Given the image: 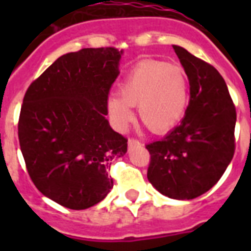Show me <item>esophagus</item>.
<instances>
[{
	"label": "esophagus",
	"mask_w": 251,
	"mask_h": 251,
	"mask_svg": "<svg viewBox=\"0 0 251 251\" xmlns=\"http://www.w3.org/2000/svg\"><path fill=\"white\" fill-rule=\"evenodd\" d=\"M127 143H129V147H134V146L141 145L139 141H138V139H134V138H129V142H127Z\"/></svg>",
	"instance_id": "esophagus-1"
}]
</instances>
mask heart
I'll use <instances>...</instances> for the list:
<instances>
[{"instance_id": "heart-1", "label": "heart", "mask_w": 251, "mask_h": 251, "mask_svg": "<svg viewBox=\"0 0 251 251\" xmlns=\"http://www.w3.org/2000/svg\"><path fill=\"white\" fill-rule=\"evenodd\" d=\"M118 98L108 100V112L120 127L133 118L137 108L142 124L153 133H165L182 118L189 99L182 66L146 60L135 65L118 87Z\"/></svg>"}]
</instances>
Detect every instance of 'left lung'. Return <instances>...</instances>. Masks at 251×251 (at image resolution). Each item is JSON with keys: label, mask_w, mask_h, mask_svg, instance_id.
<instances>
[{"label": "left lung", "mask_w": 251, "mask_h": 251, "mask_svg": "<svg viewBox=\"0 0 251 251\" xmlns=\"http://www.w3.org/2000/svg\"><path fill=\"white\" fill-rule=\"evenodd\" d=\"M190 84V101L178 126L146 146L147 178L163 195L194 199L208 191L233 159L236 106L220 73L173 45Z\"/></svg>", "instance_id": "8db88e82"}]
</instances>
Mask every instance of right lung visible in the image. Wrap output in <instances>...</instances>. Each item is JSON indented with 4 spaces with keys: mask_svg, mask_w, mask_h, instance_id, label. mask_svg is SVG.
Segmentation results:
<instances>
[{
    "mask_svg": "<svg viewBox=\"0 0 251 251\" xmlns=\"http://www.w3.org/2000/svg\"><path fill=\"white\" fill-rule=\"evenodd\" d=\"M122 50L84 48L57 58L25 92L18 137L41 194L72 210L101 202L113 187L110 161L127 139L105 118Z\"/></svg>",
    "mask_w": 251,
    "mask_h": 251,
    "instance_id": "add662e5",
    "label": "right lung"
}]
</instances>
